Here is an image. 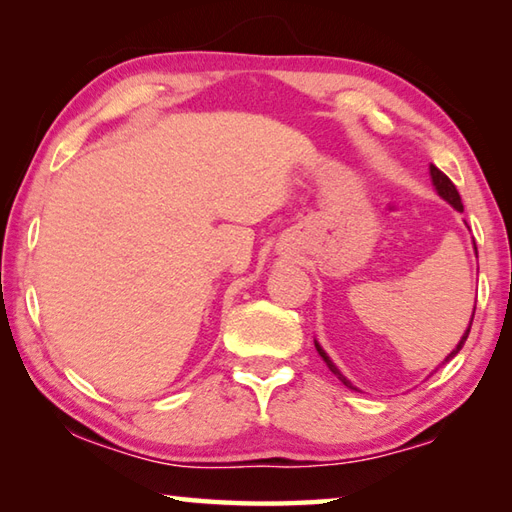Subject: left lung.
<instances>
[{
  "label": "left lung",
  "instance_id": "obj_1",
  "mask_svg": "<svg viewBox=\"0 0 512 512\" xmlns=\"http://www.w3.org/2000/svg\"><path fill=\"white\" fill-rule=\"evenodd\" d=\"M431 178H433V185H436V189H438V194H440V196H443L447 203H452V205L456 207V210H458V212H463V201H461V194H458V189H456V185H454V183H452V180H449V178L445 176V173H443V171H440L438 167H433V164H431ZM472 320H474V314H472ZM470 327H472V323H470ZM470 327H467V332H465V336H463V339H461V343H458V345H456V350H454L452 354H449V357H447L445 361H449V359H454V357H456V354H458V352H461V348H463V345H465V341H467V336H470ZM316 350H318V354H320V357H323V361L327 363V368H329V370H332V372H334V375H336V377H339V379L343 381V384H345V386H348V388H354V386L350 384V381H348V379H345V377L341 375V372H339V368H336V366H334V363H332V361H329V357H327V354L323 352V348H320V345H318V343H316Z\"/></svg>",
  "mask_w": 512,
  "mask_h": 512
}]
</instances>
